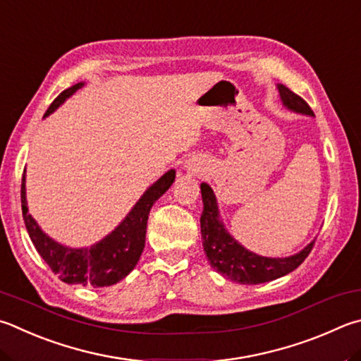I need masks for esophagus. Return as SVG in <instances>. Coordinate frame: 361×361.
<instances>
[{
    "label": "esophagus",
    "mask_w": 361,
    "mask_h": 361,
    "mask_svg": "<svg viewBox=\"0 0 361 361\" xmlns=\"http://www.w3.org/2000/svg\"><path fill=\"white\" fill-rule=\"evenodd\" d=\"M188 170L189 172H199V169H197V166H195V162L194 161H188Z\"/></svg>",
    "instance_id": "esophagus-1"
}]
</instances>
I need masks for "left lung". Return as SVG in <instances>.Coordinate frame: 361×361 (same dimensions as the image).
<instances>
[{"label":"left lung","mask_w":361,"mask_h":361,"mask_svg":"<svg viewBox=\"0 0 361 361\" xmlns=\"http://www.w3.org/2000/svg\"><path fill=\"white\" fill-rule=\"evenodd\" d=\"M278 91L283 106L290 112L314 116L311 107L284 85L278 83ZM203 212L200 216L202 245L207 259L216 271L222 276L240 284H262L274 281L303 264V260L311 252L314 241H311L300 252L289 257H264L251 252L243 245H240L231 233L227 232L224 222L221 219L218 200L213 189L207 183L200 185Z\"/></svg>","instance_id":"1"}]
</instances>
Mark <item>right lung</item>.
I'll use <instances>...</instances> for the list:
<instances>
[{"label":"right lung","mask_w":361,"mask_h":361,"mask_svg":"<svg viewBox=\"0 0 361 361\" xmlns=\"http://www.w3.org/2000/svg\"><path fill=\"white\" fill-rule=\"evenodd\" d=\"M83 82L64 90L50 104L44 118L51 115L61 104L83 87ZM175 170L170 169L158 181H154L120 224L101 241L90 247H69L58 243L42 232L36 219L28 213L25 188V172L22 178V213L30 238L36 251L41 254L51 271L56 273L63 283L93 287H107L116 284L134 270L145 247V233L148 214L153 203L172 186Z\"/></svg>","instance_id":"right-lung-1"}]
</instances>
